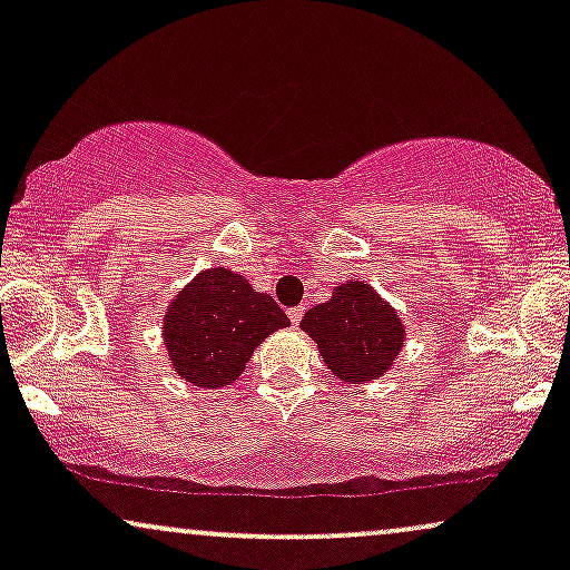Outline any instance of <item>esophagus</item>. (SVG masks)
<instances>
[{
    "label": "esophagus",
    "instance_id": "1",
    "mask_svg": "<svg viewBox=\"0 0 570 570\" xmlns=\"http://www.w3.org/2000/svg\"><path fill=\"white\" fill-rule=\"evenodd\" d=\"M289 318H292V324L303 322V307H289Z\"/></svg>",
    "mask_w": 570,
    "mask_h": 570
}]
</instances>
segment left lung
<instances>
[{
	"label": "left lung",
	"instance_id": "8db88e82",
	"mask_svg": "<svg viewBox=\"0 0 570 570\" xmlns=\"http://www.w3.org/2000/svg\"><path fill=\"white\" fill-rule=\"evenodd\" d=\"M299 326L316 340L326 367L348 383L381 377L404 345L396 311L364 281L335 286L332 299L313 305Z\"/></svg>",
	"mask_w": 570,
	"mask_h": 570
}]
</instances>
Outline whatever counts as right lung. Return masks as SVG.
<instances>
[{
  "label": "right lung",
  "instance_id": "add662e5",
  "mask_svg": "<svg viewBox=\"0 0 570 570\" xmlns=\"http://www.w3.org/2000/svg\"><path fill=\"white\" fill-rule=\"evenodd\" d=\"M286 324L289 316L271 294L227 267H212L174 299L163 335L185 381L219 389L238 381L254 348Z\"/></svg>",
  "mask_w": 570,
  "mask_h": 570
}]
</instances>
